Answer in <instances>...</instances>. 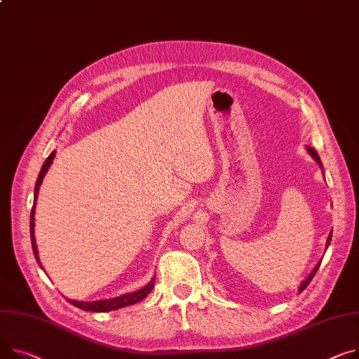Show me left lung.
Wrapping results in <instances>:
<instances>
[{"label": "left lung", "instance_id": "1", "mask_svg": "<svg viewBox=\"0 0 359 359\" xmlns=\"http://www.w3.org/2000/svg\"><path fill=\"white\" fill-rule=\"evenodd\" d=\"M307 150H309L310 156H312V157H313V158H315V160L319 163V165L322 167V161H320V157H319V154L315 151V149H312V147H307ZM330 238H332V232H330V233H329V236H327V244H326V247H327V245H329V243H330ZM319 267H320V262H318V266L313 269V271L310 273V276H309V277H307V278H306V280L302 283V285H300V287H299V292H300V293H302V292H303V290L307 287V284H309L310 281H312V278L315 277V274H316V271H318V269H319Z\"/></svg>", "mask_w": 359, "mask_h": 359}]
</instances>
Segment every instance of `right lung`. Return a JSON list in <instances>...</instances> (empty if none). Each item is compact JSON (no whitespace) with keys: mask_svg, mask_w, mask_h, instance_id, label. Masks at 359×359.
<instances>
[{"mask_svg":"<svg viewBox=\"0 0 359 359\" xmlns=\"http://www.w3.org/2000/svg\"><path fill=\"white\" fill-rule=\"evenodd\" d=\"M53 158H55V151L47 157V160L44 161L41 170H40V175L37 177V182H36V187H34V205H36V199H37V194H39V187L43 182V177L44 175L47 173V170H49L50 164L53 163ZM34 205L32 208V215H30V235H32V245H33V252H34V257L37 259V262L40 264L39 261V255H37V247H36V240H34ZM41 267V264H40ZM154 287V280L150 281L146 287H142L141 290L138 292H134V293H128V294H123L119 297H115V299H109V300H98V302H76V300H69V303H72L74 306L82 309V310H86V312H111V310H116V309H123V307H127V306H131V304H135L138 302H141L142 299H146L149 296V293L153 290Z\"/></svg>","mask_w":359,"mask_h":359,"instance_id":"add662e5","label":"right lung"}]
</instances>
